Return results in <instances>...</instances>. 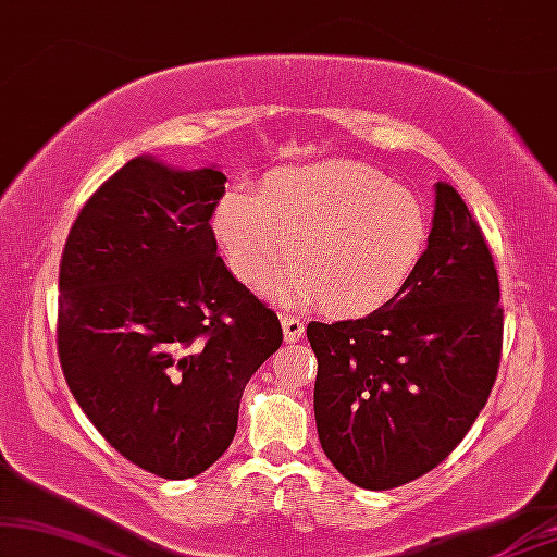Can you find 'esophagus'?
Instances as JSON below:
<instances>
[{
    "label": "esophagus",
    "instance_id": "obj_1",
    "mask_svg": "<svg viewBox=\"0 0 557 557\" xmlns=\"http://www.w3.org/2000/svg\"><path fill=\"white\" fill-rule=\"evenodd\" d=\"M283 331H285V342H298L302 334H306V326L298 315H283Z\"/></svg>",
    "mask_w": 557,
    "mask_h": 557
}]
</instances>
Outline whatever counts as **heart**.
Here are the masks:
<instances>
[{"instance_id": "b5f03b06", "label": "heart", "mask_w": 557, "mask_h": 557, "mask_svg": "<svg viewBox=\"0 0 557 557\" xmlns=\"http://www.w3.org/2000/svg\"><path fill=\"white\" fill-rule=\"evenodd\" d=\"M213 234L242 283L257 293L298 264L277 298L362 315L404 290L424 257L429 221L411 189L347 159L280 166L257 195L231 193Z\"/></svg>"}]
</instances>
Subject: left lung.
Wrapping results in <instances>:
<instances>
[{"label": "left lung", "instance_id": "left-lung-1", "mask_svg": "<svg viewBox=\"0 0 557 557\" xmlns=\"http://www.w3.org/2000/svg\"><path fill=\"white\" fill-rule=\"evenodd\" d=\"M498 298L481 226L436 182L432 234L404 290L364 319L308 323L319 440L349 483L398 488L460 445L502 362Z\"/></svg>", "mask_w": 557, "mask_h": 557}]
</instances>
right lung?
Wrapping results in <instances>:
<instances>
[{"instance_id":"1","label":"right lung","mask_w":557,"mask_h":557,"mask_svg":"<svg viewBox=\"0 0 557 557\" xmlns=\"http://www.w3.org/2000/svg\"><path fill=\"white\" fill-rule=\"evenodd\" d=\"M215 166L131 159L84 202L59 270L69 391L133 466L169 481L234 442L249 377L283 344L277 313L218 257Z\"/></svg>"}]
</instances>
